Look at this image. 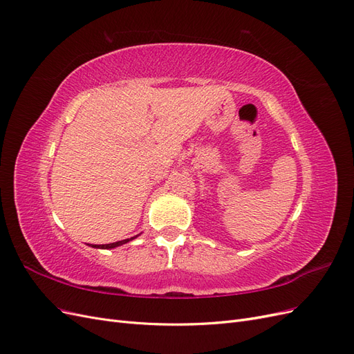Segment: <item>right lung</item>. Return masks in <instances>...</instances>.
<instances>
[{
    "instance_id": "add662e5",
    "label": "right lung",
    "mask_w": 354,
    "mask_h": 354,
    "mask_svg": "<svg viewBox=\"0 0 354 354\" xmlns=\"http://www.w3.org/2000/svg\"><path fill=\"white\" fill-rule=\"evenodd\" d=\"M136 236L130 238V239H124V241H118V242H113V243H104V245H91L93 248H102V250H111V248H115V246H120V245H124L127 242L133 241Z\"/></svg>"
}]
</instances>
